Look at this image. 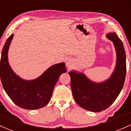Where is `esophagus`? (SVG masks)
Segmentation results:
<instances>
[{"label":"esophagus","mask_w":131,"mask_h":131,"mask_svg":"<svg viewBox=\"0 0 131 131\" xmlns=\"http://www.w3.org/2000/svg\"><path fill=\"white\" fill-rule=\"evenodd\" d=\"M66 66H67L68 67H70L72 66V61L71 59H67V61H66Z\"/></svg>","instance_id":"esophagus-1"}]
</instances>
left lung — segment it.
Returning a JSON list of instances; mask_svg holds the SVG:
<instances>
[{
	"label": "left lung",
	"mask_w": 131,
	"mask_h": 131,
	"mask_svg": "<svg viewBox=\"0 0 131 131\" xmlns=\"http://www.w3.org/2000/svg\"><path fill=\"white\" fill-rule=\"evenodd\" d=\"M106 37L113 42L117 55L115 70L108 80L93 83L83 73L69 72L75 101L83 109L92 112H100L112 105L121 92L126 78V52L123 42L116 33L107 34Z\"/></svg>",
	"instance_id": "left-lung-1"
}]
</instances>
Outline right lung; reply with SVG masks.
Here are the masks:
<instances>
[{
    "mask_svg": "<svg viewBox=\"0 0 131 131\" xmlns=\"http://www.w3.org/2000/svg\"><path fill=\"white\" fill-rule=\"evenodd\" d=\"M14 35L7 39L3 47L0 62L1 80L3 88L13 102L26 110H37L48 105L55 85L62 73L67 72L64 62L55 64L42 75L31 81L18 77L10 68L8 62V49Z\"/></svg>",
    "mask_w": 131,
    "mask_h": 131,
    "instance_id": "obj_1",
    "label": "right lung"
}]
</instances>
